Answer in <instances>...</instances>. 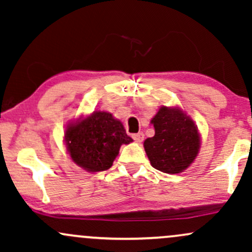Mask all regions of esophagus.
I'll return each instance as SVG.
<instances>
[{
    "label": "esophagus",
    "instance_id": "esophagus-1",
    "mask_svg": "<svg viewBox=\"0 0 252 252\" xmlns=\"http://www.w3.org/2000/svg\"><path fill=\"white\" fill-rule=\"evenodd\" d=\"M132 138H134L136 142H142V141L144 140V134L142 131L136 132V134L132 135Z\"/></svg>",
    "mask_w": 252,
    "mask_h": 252
}]
</instances>
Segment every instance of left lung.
<instances>
[{"instance_id": "8db88e82", "label": "left lung", "mask_w": 252, "mask_h": 252, "mask_svg": "<svg viewBox=\"0 0 252 252\" xmlns=\"http://www.w3.org/2000/svg\"><path fill=\"white\" fill-rule=\"evenodd\" d=\"M155 135L144 141L152 166L168 174H178L194 161L200 137L194 122L178 108L162 106L152 120Z\"/></svg>"}]
</instances>
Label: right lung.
Segmentation results:
<instances>
[{
	"label": "right lung",
	"instance_id": "add662e5",
	"mask_svg": "<svg viewBox=\"0 0 252 252\" xmlns=\"http://www.w3.org/2000/svg\"><path fill=\"white\" fill-rule=\"evenodd\" d=\"M65 141L71 158L89 172H103L112 166L122 144L132 141L120 121L105 111H94L67 126Z\"/></svg>",
	"mask_w": 252,
	"mask_h": 252
}]
</instances>
